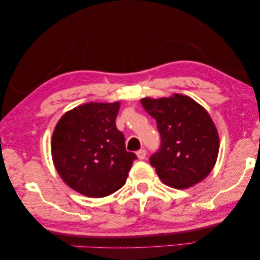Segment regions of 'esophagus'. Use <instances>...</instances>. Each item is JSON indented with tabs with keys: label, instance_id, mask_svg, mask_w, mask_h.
I'll list each match as a JSON object with an SVG mask.
<instances>
[{
	"label": "esophagus",
	"instance_id": "obj_1",
	"mask_svg": "<svg viewBox=\"0 0 260 260\" xmlns=\"http://www.w3.org/2000/svg\"><path fill=\"white\" fill-rule=\"evenodd\" d=\"M137 157L143 160V159H145L146 157V150L145 149H141L139 151H137Z\"/></svg>",
	"mask_w": 260,
	"mask_h": 260
}]
</instances>
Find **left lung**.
<instances>
[{"label": "left lung", "instance_id": "left-lung-1", "mask_svg": "<svg viewBox=\"0 0 260 260\" xmlns=\"http://www.w3.org/2000/svg\"><path fill=\"white\" fill-rule=\"evenodd\" d=\"M141 102L157 121L160 134V147L150 157L160 180L179 189L203 180L213 170L219 149L216 126L207 110L181 94Z\"/></svg>", "mask_w": 260, "mask_h": 260}]
</instances>
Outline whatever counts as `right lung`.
I'll list each match as a JSON object with an SVG mask.
<instances>
[{"label":"right lung","mask_w":260,"mask_h":260,"mask_svg":"<svg viewBox=\"0 0 260 260\" xmlns=\"http://www.w3.org/2000/svg\"><path fill=\"white\" fill-rule=\"evenodd\" d=\"M119 102H90L59 119L52 135L55 169L72 189L103 198L123 187L136 154L125 150L124 135L115 119Z\"/></svg>","instance_id":"1"}]
</instances>
